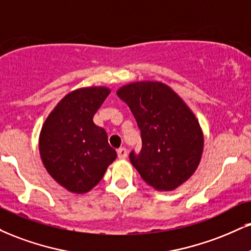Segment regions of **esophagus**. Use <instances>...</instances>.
<instances>
[{
    "label": "esophagus",
    "instance_id": "1",
    "mask_svg": "<svg viewBox=\"0 0 251 251\" xmlns=\"http://www.w3.org/2000/svg\"><path fill=\"white\" fill-rule=\"evenodd\" d=\"M117 152H118V158H119V159H126V158H127L128 152H127V150L125 149V147H122V149L118 150Z\"/></svg>",
    "mask_w": 251,
    "mask_h": 251
}]
</instances>
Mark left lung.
I'll return each instance as SVG.
<instances>
[{
  "label": "left lung",
  "instance_id": "1",
  "mask_svg": "<svg viewBox=\"0 0 251 251\" xmlns=\"http://www.w3.org/2000/svg\"><path fill=\"white\" fill-rule=\"evenodd\" d=\"M141 132L140 153L129 160L146 183L159 192L174 191L186 182L201 161L204 137L195 114L166 85L141 80L119 87Z\"/></svg>",
  "mask_w": 251,
  "mask_h": 251
}]
</instances>
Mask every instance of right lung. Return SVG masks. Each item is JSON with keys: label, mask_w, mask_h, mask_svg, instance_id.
Segmentation results:
<instances>
[{"label": "right lung", "mask_w": 251, "mask_h": 251, "mask_svg": "<svg viewBox=\"0 0 251 251\" xmlns=\"http://www.w3.org/2000/svg\"><path fill=\"white\" fill-rule=\"evenodd\" d=\"M111 90L87 86L59 100L42 126L38 149L45 170L66 191L90 192L117 158L104 128L93 123Z\"/></svg>", "instance_id": "right-lung-1"}]
</instances>
